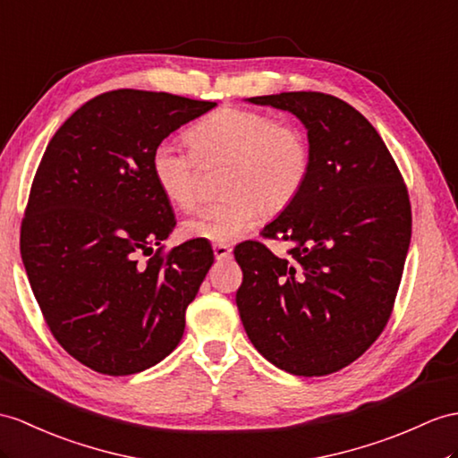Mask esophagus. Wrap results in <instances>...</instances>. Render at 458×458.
<instances>
[{
	"mask_svg": "<svg viewBox=\"0 0 458 458\" xmlns=\"http://www.w3.org/2000/svg\"><path fill=\"white\" fill-rule=\"evenodd\" d=\"M231 252H233V249L229 247V244H221V242L214 244V254H216L217 260H227Z\"/></svg>",
	"mask_w": 458,
	"mask_h": 458,
	"instance_id": "1",
	"label": "esophagus"
}]
</instances>
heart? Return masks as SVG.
<instances>
[{"mask_svg":"<svg viewBox=\"0 0 458 458\" xmlns=\"http://www.w3.org/2000/svg\"><path fill=\"white\" fill-rule=\"evenodd\" d=\"M191 149L165 140L151 153L159 191L181 209H191L204 166L227 163L221 188L227 196L208 204L182 225L186 237L235 242L256 225L262 211L276 214L301 194L310 173L305 133L260 110L223 106L186 133Z\"/></svg>","mask_w":458,"mask_h":458,"instance_id":"1","label":"heart"}]
</instances>
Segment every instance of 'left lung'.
Instances as JSON below:
<instances>
[{
    "label": "left lung",
    "instance_id": "left-lung-1",
    "mask_svg": "<svg viewBox=\"0 0 458 458\" xmlns=\"http://www.w3.org/2000/svg\"><path fill=\"white\" fill-rule=\"evenodd\" d=\"M249 103L303 122L310 173L262 231L293 244L287 259L259 241L235 249L242 327L287 373H336L381 336L393 313L411 237L406 184L369 120L342 98L293 91Z\"/></svg>",
    "mask_w": 458,
    "mask_h": 458
}]
</instances>
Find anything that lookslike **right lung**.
I'll use <instances>...</instances> for the list:
<instances>
[{
	"mask_svg": "<svg viewBox=\"0 0 458 458\" xmlns=\"http://www.w3.org/2000/svg\"><path fill=\"white\" fill-rule=\"evenodd\" d=\"M214 106L171 93L108 91L77 108L42 155L21 256L54 338L89 369L140 373L182 338L186 307L214 250L192 239L163 252L176 219L153 178L151 153Z\"/></svg>",
	"mask_w": 458,
	"mask_h": 458,
	"instance_id": "obj_1",
	"label": "right lung"
}]
</instances>
